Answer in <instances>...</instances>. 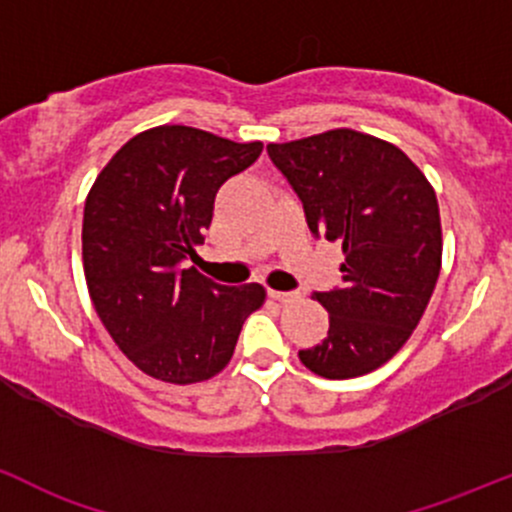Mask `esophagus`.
I'll use <instances>...</instances> for the list:
<instances>
[{"label": "esophagus", "mask_w": 512, "mask_h": 512, "mask_svg": "<svg viewBox=\"0 0 512 512\" xmlns=\"http://www.w3.org/2000/svg\"><path fill=\"white\" fill-rule=\"evenodd\" d=\"M270 297L274 301H282V304H289V301L297 299V294H294V292H277V289H270Z\"/></svg>", "instance_id": "1"}]
</instances>
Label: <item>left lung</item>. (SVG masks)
<instances>
[{"mask_svg": "<svg viewBox=\"0 0 512 512\" xmlns=\"http://www.w3.org/2000/svg\"><path fill=\"white\" fill-rule=\"evenodd\" d=\"M272 164L304 206L314 238L341 242L343 282L314 292L328 336L299 360L328 380L387 363L422 319L441 267L434 188L405 152L370 134L331 129L267 144Z\"/></svg>", "mask_w": 512, "mask_h": 512, "instance_id": "8db88e82", "label": "left lung"}]
</instances>
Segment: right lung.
Here are the masks:
<instances>
[{"label":"right lung","instance_id":"obj_1","mask_svg":"<svg viewBox=\"0 0 512 512\" xmlns=\"http://www.w3.org/2000/svg\"><path fill=\"white\" fill-rule=\"evenodd\" d=\"M262 142L196 127L132 137L100 171L83 213V265L102 326L142 373L188 385L228 365L260 284L225 287L188 260L211 228L218 188L252 166Z\"/></svg>","mask_w":512,"mask_h":512}]
</instances>
